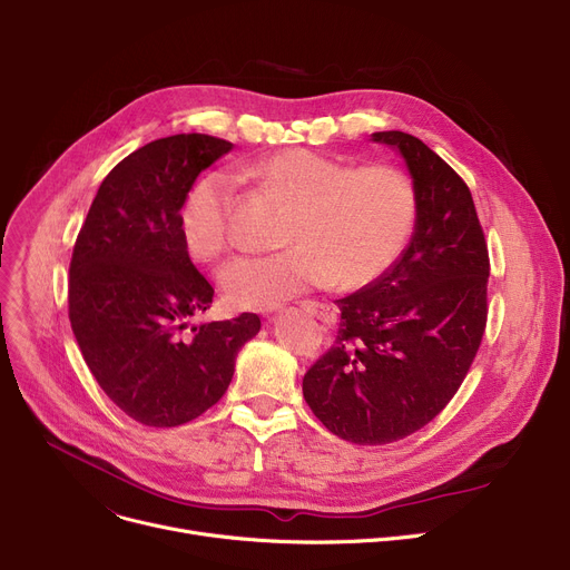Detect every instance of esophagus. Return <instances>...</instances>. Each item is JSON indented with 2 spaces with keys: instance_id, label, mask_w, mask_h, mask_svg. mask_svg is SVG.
<instances>
[{
  "instance_id": "esophagus-1",
  "label": "esophagus",
  "mask_w": 570,
  "mask_h": 570,
  "mask_svg": "<svg viewBox=\"0 0 570 570\" xmlns=\"http://www.w3.org/2000/svg\"><path fill=\"white\" fill-rule=\"evenodd\" d=\"M302 309H305L309 316L318 318L325 325H334L336 323V309L330 307V305H323V302H305V305H302Z\"/></svg>"
}]
</instances>
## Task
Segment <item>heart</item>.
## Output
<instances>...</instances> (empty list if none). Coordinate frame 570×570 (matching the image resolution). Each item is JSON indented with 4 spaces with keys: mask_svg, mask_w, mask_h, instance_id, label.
I'll return each mask as SVG.
<instances>
[{
    "mask_svg": "<svg viewBox=\"0 0 570 570\" xmlns=\"http://www.w3.org/2000/svg\"><path fill=\"white\" fill-rule=\"evenodd\" d=\"M238 178L295 202L282 234L288 247L238 256L222 268V293L238 309H277L327 284L364 288L399 261L414 229L416 189L394 165L351 167L312 148H282L240 165ZM236 180L224 171L199 176L180 206L187 252L219 258L232 240Z\"/></svg>",
    "mask_w": 570,
    "mask_h": 570,
    "instance_id": "obj_1",
    "label": "heart"
}]
</instances>
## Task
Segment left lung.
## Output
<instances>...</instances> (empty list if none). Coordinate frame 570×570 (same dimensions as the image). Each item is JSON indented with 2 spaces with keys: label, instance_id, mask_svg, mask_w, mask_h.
<instances>
[{
  "label": "left lung",
  "instance_id": "8db88e82",
  "mask_svg": "<svg viewBox=\"0 0 570 570\" xmlns=\"http://www.w3.org/2000/svg\"><path fill=\"white\" fill-rule=\"evenodd\" d=\"M371 139L407 165L414 234L381 279L336 299V338L302 394L341 440L390 444L435 420L465 381L485 330L490 261L465 180L407 132Z\"/></svg>",
  "mask_w": 570,
  "mask_h": 570
}]
</instances>
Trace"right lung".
Instances as JSON below:
<instances>
[{"instance_id": "1", "label": "right lung", "mask_w": 570, "mask_h": 570, "mask_svg": "<svg viewBox=\"0 0 570 570\" xmlns=\"http://www.w3.org/2000/svg\"><path fill=\"white\" fill-rule=\"evenodd\" d=\"M232 148L199 132L137 148L100 183L72 247V334L102 392L144 426H180L213 407L261 330L256 314H240L185 332L215 291L189 261L180 206Z\"/></svg>"}]
</instances>
